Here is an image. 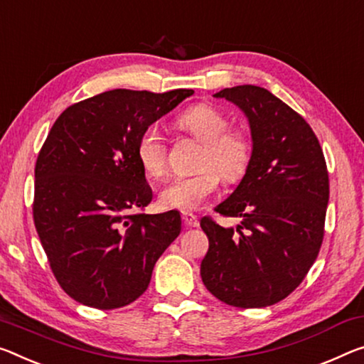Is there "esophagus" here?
Returning <instances> with one entry per match:
<instances>
[{
  "instance_id": "34e87169",
  "label": "esophagus",
  "mask_w": 364,
  "mask_h": 364,
  "mask_svg": "<svg viewBox=\"0 0 364 364\" xmlns=\"http://www.w3.org/2000/svg\"><path fill=\"white\" fill-rule=\"evenodd\" d=\"M181 218H183V223L186 225V227H198L199 225V220H198V217L194 215V213H189V212H183V215H181Z\"/></svg>"
}]
</instances>
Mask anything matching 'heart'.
Masks as SVG:
<instances>
[{"instance_id":"heart-1","label":"heart","mask_w":364,"mask_h":364,"mask_svg":"<svg viewBox=\"0 0 364 364\" xmlns=\"http://www.w3.org/2000/svg\"><path fill=\"white\" fill-rule=\"evenodd\" d=\"M183 131L203 142L198 171L165 184L159 200L164 209L193 212L215 193L220 183L238 181L250 168L252 141L243 131L230 129V119L210 105H194L176 119ZM136 157L147 176L160 178L166 168V146L157 126H147L136 142Z\"/></svg>"}]
</instances>
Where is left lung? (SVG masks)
<instances>
[{"instance_id": "8db88e82", "label": "left lung", "mask_w": 364, "mask_h": 364, "mask_svg": "<svg viewBox=\"0 0 364 364\" xmlns=\"http://www.w3.org/2000/svg\"><path fill=\"white\" fill-rule=\"evenodd\" d=\"M213 97L245 113L252 159L235 191L215 207L241 218L236 230L200 220L209 238L200 277L230 306L265 308L290 295L319 255L328 203L324 154L304 118L267 89L236 85Z\"/></svg>"}]
</instances>
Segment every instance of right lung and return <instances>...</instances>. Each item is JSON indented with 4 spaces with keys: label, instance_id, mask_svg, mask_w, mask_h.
<instances>
[{
    "label": "right lung",
    "instance_id": "add662e5",
    "mask_svg": "<svg viewBox=\"0 0 364 364\" xmlns=\"http://www.w3.org/2000/svg\"><path fill=\"white\" fill-rule=\"evenodd\" d=\"M194 90L114 89L68 107L36 164L33 222L58 284L85 306L139 298L181 232L178 210L141 213L152 189L136 157L141 132Z\"/></svg>",
    "mask_w": 364,
    "mask_h": 364
}]
</instances>
